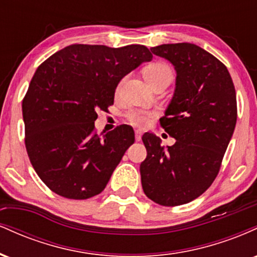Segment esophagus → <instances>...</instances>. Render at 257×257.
I'll return each instance as SVG.
<instances>
[{"label":"esophagus","instance_id":"obj_1","mask_svg":"<svg viewBox=\"0 0 257 257\" xmlns=\"http://www.w3.org/2000/svg\"><path fill=\"white\" fill-rule=\"evenodd\" d=\"M141 135H143V132H141V131H135V140L140 141L141 140Z\"/></svg>","mask_w":257,"mask_h":257}]
</instances>
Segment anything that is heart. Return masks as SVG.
I'll use <instances>...</instances> for the list:
<instances>
[{
  "instance_id": "1",
  "label": "heart",
  "mask_w": 257,
  "mask_h": 257,
  "mask_svg": "<svg viewBox=\"0 0 257 257\" xmlns=\"http://www.w3.org/2000/svg\"><path fill=\"white\" fill-rule=\"evenodd\" d=\"M167 75H173L172 69L166 63H161V61H155V63L147 65L144 69V77L150 85H152L159 78L164 77ZM120 87V85H119ZM153 116V112L146 111V110H140V108H134L126 112L125 117L132 124L137 126H144L149 123V120L151 119Z\"/></svg>"
}]
</instances>
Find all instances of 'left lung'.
<instances>
[{"label":"left lung","instance_id":"left-lung-1","mask_svg":"<svg viewBox=\"0 0 257 257\" xmlns=\"http://www.w3.org/2000/svg\"><path fill=\"white\" fill-rule=\"evenodd\" d=\"M151 52L175 67V91L159 119L175 144L164 149L155 134L143 135L141 184L155 203L176 206L204 193L219 174L237 122V98L227 67L196 44H162Z\"/></svg>","mask_w":257,"mask_h":257}]
</instances>
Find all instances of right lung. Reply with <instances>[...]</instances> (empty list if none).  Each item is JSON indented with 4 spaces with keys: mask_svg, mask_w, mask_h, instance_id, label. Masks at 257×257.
Here are the masks:
<instances>
[{
    "mask_svg": "<svg viewBox=\"0 0 257 257\" xmlns=\"http://www.w3.org/2000/svg\"><path fill=\"white\" fill-rule=\"evenodd\" d=\"M151 59L141 44H71L37 67L23 100L25 146L53 192L87 199L104 191L135 137L126 124L96 134V110L113 105L120 79Z\"/></svg>",
    "mask_w": 257,
    "mask_h": 257,
    "instance_id": "1",
    "label": "right lung"
}]
</instances>
